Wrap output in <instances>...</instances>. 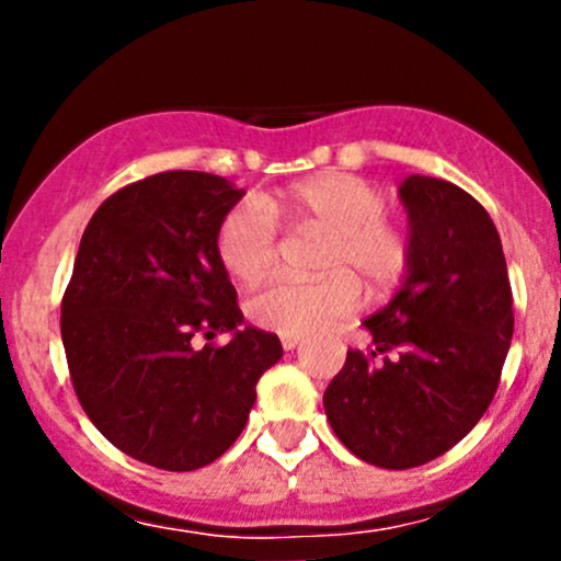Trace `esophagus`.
Wrapping results in <instances>:
<instances>
[{"label":"esophagus","mask_w":561,"mask_h":561,"mask_svg":"<svg viewBox=\"0 0 561 561\" xmlns=\"http://www.w3.org/2000/svg\"><path fill=\"white\" fill-rule=\"evenodd\" d=\"M298 344H301V339L298 336H282V347L285 350H296Z\"/></svg>","instance_id":"obj_1"}]
</instances>
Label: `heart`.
Listing matches in <instances>:
<instances>
[{
	"label": "heart",
	"mask_w": 561,
	"mask_h": 561,
	"mask_svg": "<svg viewBox=\"0 0 561 561\" xmlns=\"http://www.w3.org/2000/svg\"><path fill=\"white\" fill-rule=\"evenodd\" d=\"M386 192L353 173H320L263 203L254 197L236 203L219 225L217 254L225 271L247 285L274 263L276 222L271 211L325 233L320 271L328 276L265 282L247 301L254 325L285 336H309L358 307V285L371 296L399 285L410 265V236L386 217Z\"/></svg>",
	"instance_id": "obj_1"
}]
</instances>
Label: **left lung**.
Instances as JSON below:
<instances>
[{
	"mask_svg": "<svg viewBox=\"0 0 561 561\" xmlns=\"http://www.w3.org/2000/svg\"><path fill=\"white\" fill-rule=\"evenodd\" d=\"M410 265L364 320L369 353L350 350L322 407L344 448L382 469L432 461L467 437L500 386L513 339L505 252L489 211L461 186L401 181Z\"/></svg>",
	"mask_w": 561,
	"mask_h": 561,
	"instance_id": "8db88e82",
	"label": "left lung"
}]
</instances>
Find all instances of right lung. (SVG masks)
Masks as SVG:
<instances>
[{
    "label": "right lung",
    "instance_id": "right-lung-1",
    "mask_svg": "<svg viewBox=\"0 0 561 561\" xmlns=\"http://www.w3.org/2000/svg\"><path fill=\"white\" fill-rule=\"evenodd\" d=\"M233 181L168 171L94 211L61 301L78 401L107 443L168 472L217 461L244 432L254 386L282 358L276 333L241 325L217 254ZM230 332L222 348L194 336Z\"/></svg>",
    "mask_w": 561,
    "mask_h": 561
}]
</instances>
